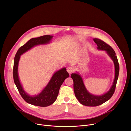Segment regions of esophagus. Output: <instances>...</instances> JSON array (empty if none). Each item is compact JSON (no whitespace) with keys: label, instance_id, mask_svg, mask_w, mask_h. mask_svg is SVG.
Returning a JSON list of instances; mask_svg holds the SVG:
<instances>
[{"label":"esophagus","instance_id":"1","mask_svg":"<svg viewBox=\"0 0 131 131\" xmlns=\"http://www.w3.org/2000/svg\"><path fill=\"white\" fill-rule=\"evenodd\" d=\"M67 71L69 74H71L74 71V69L73 68H72L71 67H69L67 68Z\"/></svg>","mask_w":131,"mask_h":131}]
</instances>
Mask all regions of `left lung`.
I'll return each instance as SVG.
<instances>
[{"label":"left lung","mask_w":131,"mask_h":131,"mask_svg":"<svg viewBox=\"0 0 131 131\" xmlns=\"http://www.w3.org/2000/svg\"><path fill=\"white\" fill-rule=\"evenodd\" d=\"M93 41L97 46V49L100 50L105 51L112 60L115 67V75L112 85L109 90L102 95H96L90 93L87 90L83 78L78 72L77 71V73H73L71 74V77L73 81V89L76 98L82 105L89 107L101 105L110 99L114 93L119 72V63L113 49L99 39L94 38Z\"/></svg>","instance_id":"obj_1"}]
</instances>
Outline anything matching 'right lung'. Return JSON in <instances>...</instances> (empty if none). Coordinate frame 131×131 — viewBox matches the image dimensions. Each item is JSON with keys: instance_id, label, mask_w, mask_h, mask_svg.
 Returning a JSON list of instances; mask_svg holds the SVG:
<instances>
[{"instance_id": "add662e5", "label": "right lung", "mask_w": 131, "mask_h": 131, "mask_svg": "<svg viewBox=\"0 0 131 131\" xmlns=\"http://www.w3.org/2000/svg\"><path fill=\"white\" fill-rule=\"evenodd\" d=\"M53 37V36L45 35L30 39L19 48L14 58L13 68L14 83L24 100L26 103L34 106L47 107L52 104L57 99L61 86L69 75L65 67L60 69L54 72L48 83L39 93L30 95L24 91L19 80L18 70L20 56L35 46L50 43Z\"/></svg>"}]
</instances>
